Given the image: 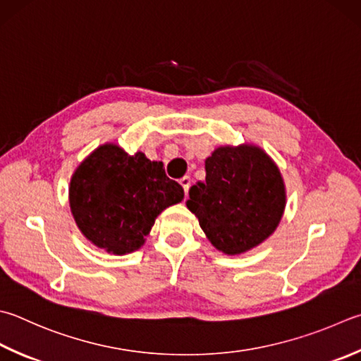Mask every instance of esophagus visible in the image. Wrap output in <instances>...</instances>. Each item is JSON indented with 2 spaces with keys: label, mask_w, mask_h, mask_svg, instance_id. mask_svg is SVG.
<instances>
[{
  "label": "esophagus",
  "mask_w": 361,
  "mask_h": 361,
  "mask_svg": "<svg viewBox=\"0 0 361 361\" xmlns=\"http://www.w3.org/2000/svg\"><path fill=\"white\" fill-rule=\"evenodd\" d=\"M179 182H180V185L183 187V192H185V196H187L188 188H190V185H192V179H190L188 176H185V178H182Z\"/></svg>",
  "instance_id": "esophagus-1"
}]
</instances>
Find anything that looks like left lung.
<instances>
[{
	"instance_id": "1",
	"label": "left lung",
	"mask_w": 361,
	"mask_h": 361,
	"mask_svg": "<svg viewBox=\"0 0 361 361\" xmlns=\"http://www.w3.org/2000/svg\"><path fill=\"white\" fill-rule=\"evenodd\" d=\"M187 207L216 250L240 255L276 229L286 188L281 173L261 147H216L206 159V180L190 188Z\"/></svg>"
}]
</instances>
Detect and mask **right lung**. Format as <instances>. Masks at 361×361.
I'll list each match as a JSON object with an SVG mask.
<instances>
[{
  "mask_svg": "<svg viewBox=\"0 0 361 361\" xmlns=\"http://www.w3.org/2000/svg\"><path fill=\"white\" fill-rule=\"evenodd\" d=\"M183 200V188L165 174L161 161L118 145L99 146L75 169L69 202L87 240L108 253L138 250L161 210Z\"/></svg>",
  "mask_w": 361,
  "mask_h": 361,
  "instance_id": "add662e5",
  "label": "right lung"
}]
</instances>
